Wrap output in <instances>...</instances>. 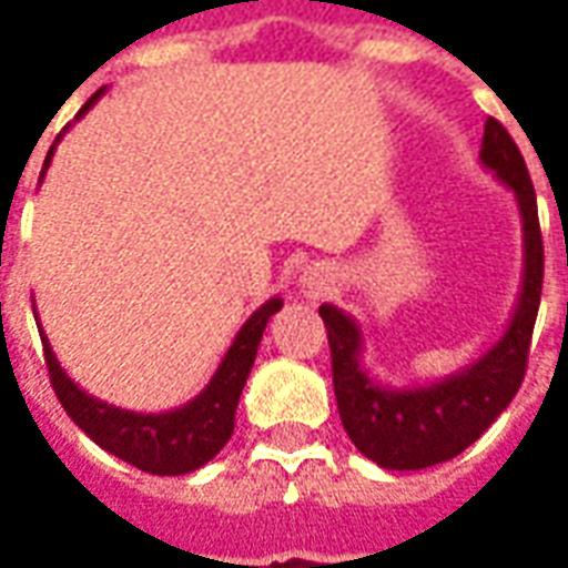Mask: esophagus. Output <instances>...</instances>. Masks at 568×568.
I'll use <instances>...</instances> for the list:
<instances>
[{
    "label": "esophagus",
    "instance_id": "1",
    "mask_svg": "<svg viewBox=\"0 0 568 568\" xmlns=\"http://www.w3.org/2000/svg\"><path fill=\"white\" fill-rule=\"evenodd\" d=\"M328 283H332V273H328V267L313 264V267H307V271H304V285H307V288H316V292H322V288H325Z\"/></svg>",
    "mask_w": 568,
    "mask_h": 568
}]
</instances>
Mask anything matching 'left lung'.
Here are the masks:
<instances>
[{
    "instance_id": "obj_1",
    "label": "left lung",
    "mask_w": 568,
    "mask_h": 568,
    "mask_svg": "<svg viewBox=\"0 0 568 568\" xmlns=\"http://www.w3.org/2000/svg\"><path fill=\"white\" fill-rule=\"evenodd\" d=\"M480 163L511 187L524 219V285L499 344L444 381L417 389H389L371 381L368 371L358 365L362 332L356 320L332 304L320 307L332 346L341 423L358 450L389 471H417L459 456L511 405L524 383L545 280L536 191L524 154L496 118L484 124Z\"/></svg>"
}]
</instances>
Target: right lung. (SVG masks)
I'll list each match as a JSON object with an SVG mask.
<instances>
[{
  "mask_svg": "<svg viewBox=\"0 0 568 568\" xmlns=\"http://www.w3.org/2000/svg\"><path fill=\"white\" fill-rule=\"evenodd\" d=\"M100 93L103 91L93 93L81 112H88ZM51 154H54V145L44 158V166L51 163ZM280 307H283L280 297H271L267 304H261L248 316L246 325L236 332L234 344L227 349V356L222 358L210 386L194 402L166 410V414L121 410V407L105 405L100 398L79 389V383L69 381L67 371L60 368L44 332L39 334H42L44 365L51 374L57 398L88 438L97 440L103 450H109L118 459L136 465L140 471H149V475H187V471L210 463L234 435L236 402H240V393L246 386L248 371L255 365L261 334L267 328V320Z\"/></svg>",
  "mask_w": 568,
  "mask_h": 568,
  "instance_id": "obj_1",
  "label": "right lung"
}]
</instances>
